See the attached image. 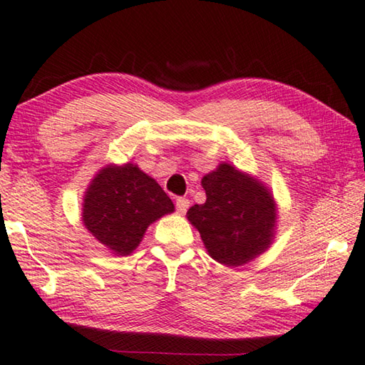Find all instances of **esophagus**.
Masks as SVG:
<instances>
[{
  "instance_id": "esophagus-1",
  "label": "esophagus",
  "mask_w": 365,
  "mask_h": 365,
  "mask_svg": "<svg viewBox=\"0 0 365 365\" xmlns=\"http://www.w3.org/2000/svg\"><path fill=\"white\" fill-rule=\"evenodd\" d=\"M175 207H177V211L180 212V214L187 212V209L190 207V200H188V197H177V200H175Z\"/></svg>"
}]
</instances>
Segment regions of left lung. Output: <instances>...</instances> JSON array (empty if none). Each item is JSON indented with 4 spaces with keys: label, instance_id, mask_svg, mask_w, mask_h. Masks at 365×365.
I'll list each match as a JSON object with an SVG mask.
<instances>
[{
    "label": "left lung",
    "instance_id": "8db88e82",
    "mask_svg": "<svg viewBox=\"0 0 365 365\" xmlns=\"http://www.w3.org/2000/svg\"><path fill=\"white\" fill-rule=\"evenodd\" d=\"M201 183L206 202L191 206L187 215L211 257L225 265H242L267 250L277 214L262 183L228 164L202 177Z\"/></svg>",
    "mask_w": 365,
    "mask_h": 365
}]
</instances>
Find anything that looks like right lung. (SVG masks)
Here are the masks:
<instances>
[{"label":"right lung","mask_w":365,"mask_h":365,"mask_svg":"<svg viewBox=\"0 0 365 365\" xmlns=\"http://www.w3.org/2000/svg\"><path fill=\"white\" fill-rule=\"evenodd\" d=\"M172 211L170 197L137 165H109L86 191L83 224L114 255H130L148 225Z\"/></svg>","instance_id":"obj_1"}]
</instances>
